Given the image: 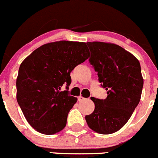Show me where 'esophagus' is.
Instances as JSON below:
<instances>
[{
  "instance_id": "1",
  "label": "esophagus",
  "mask_w": 158,
  "mask_h": 158,
  "mask_svg": "<svg viewBox=\"0 0 158 158\" xmlns=\"http://www.w3.org/2000/svg\"><path fill=\"white\" fill-rule=\"evenodd\" d=\"M83 100H85V98L82 97V96H79V97L78 98V101H82Z\"/></svg>"
}]
</instances>
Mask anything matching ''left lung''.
Listing matches in <instances>:
<instances>
[{
    "label": "left lung",
    "mask_w": 158,
    "mask_h": 158,
    "mask_svg": "<svg viewBox=\"0 0 158 158\" xmlns=\"http://www.w3.org/2000/svg\"><path fill=\"white\" fill-rule=\"evenodd\" d=\"M86 44L91 51L89 63L107 97L91 98L94 110L85 116V120L98 133H114L127 123L140 101L144 83L140 63L117 44L101 41Z\"/></svg>",
    "instance_id": "1"
}]
</instances>
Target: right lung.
I'll return each instance as SVG.
<instances>
[{"label":"right lung","instance_id":"obj_1","mask_svg":"<svg viewBox=\"0 0 158 158\" xmlns=\"http://www.w3.org/2000/svg\"><path fill=\"white\" fill-rule=\"evenodd\" d=\"M89 57L86 44L60 41L35 50L23 61L16 79V100L30 126L45 135L66 127L77 98L69 94L70 73ZM63 84L66 90L61 92Z\"/></svg>","mask_w":158,"mask_h":158}]
</instances>
